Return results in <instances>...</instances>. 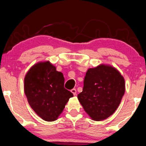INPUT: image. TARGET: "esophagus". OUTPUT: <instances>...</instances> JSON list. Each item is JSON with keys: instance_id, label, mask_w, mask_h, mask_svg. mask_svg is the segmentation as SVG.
<instances>
[{"instance_id": "obj_1", "label": "esophagus", "mask_w": 146, "mask_h": 146, "mask_svg": "<svg viewBox=\"0 0 146 146\" xmlns=\"http://www.w3.org/2000/svg\"><path fill=\"white\" fill-rule=\"evenodd\" d=\"M71 92L73 94L74 96H76V89H72V90H71Z\"/></svg>"}]
</instances>
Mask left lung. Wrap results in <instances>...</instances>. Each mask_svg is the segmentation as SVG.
Returning a JSON list of instances; mask_svg holds the SVG:
<instances>
[{"instance_id":"left-lung-1","label":"left lung","mask_w":146,"mask_h":146,"mask_svg":"<svg viewBox=\"0 0 146 146\" xmlns=\"http://www.w3.org/2000/svg\"><path fill=\"white\" fill-rule=\"evenodd\" d=\"M125 93V80L110 65L90 68L84 79L83 92L78 99L93 120L107 119L116 111Z\"/></svg>"}]
</instances>
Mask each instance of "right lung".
Wrapping results in <instances>:
<instances>
[{
	"label": "right lung",
	"instance_id": "1",
	"mask_svg": "<svg viewBox=\"0 0 146 146\" xmlns=\"http://www.w3.org/2000/svg\"><path fill=\"white\" fill-rule=\"evenodd\" d=\"M64 77L49 61L33 65L25 77L29 105L44 120L53 121L63 112L73 94L64 88Z\"/></svg>",
	"mask_w": 146,
	"mask_h": 146
}]
</instances>
